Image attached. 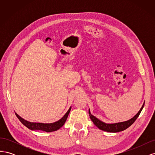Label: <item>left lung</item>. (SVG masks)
Returning <instances> with one entry per match:
<instances>
[{"label": "left lung", "mask_w": 155, "mask_h": 155, "mask_svg": "<svg viewBox=\"0 0 155 155\" xmlns=\"http://www.w3.org/2000/svg\"><path fill=\"white\" fill-rule=\"evenodd\" d=\"M144 104L145 102H143V104L142 106L141 109H140V110L138 112V113L136 114L133 118L127 121H121V122H118V123L106 124L104 122V121H102L99 119L96 118L94 116L91 114L90 109L88 110V114H89V116H90L91 118V120L92 121V122L94 124V125L97 127L99 128L100 130L107 131V132H109V133H118V132H120V131L124 130L126 129H127L134 122L135 120H137L138 117L139 116L140 112H141V111L142 110L143 108L144 107Z\"/></svg>", "instance_id": "left-lung-1"}]
</instances>
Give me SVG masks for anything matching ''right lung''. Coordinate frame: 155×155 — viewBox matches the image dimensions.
<instances>
[{"label": "right lung", "mask_w": 155, "mask_h": 155, "mask_svg": "<svg viewBox=\"0 0 155 155\" xmlns=\"http://www.w3.org/2000/svg\"><path fill=\"white\" fill-rule=\"evenodd\" d=\"M71 108H72L71 107L69 108V109L66 112V114H65L59 120L55 121V122L50 123V124L30 122V121H28L25 119H23L22 117H21L19 115L17 114L16 112H15V115L18 118V119L20 120L21 122L29 129L32 130H42V131H45V132H46V133H50V132H53V131L57 130L59 129L61 127H62L68 118V116L70 113V110H71Z\"/></svg>", "instance_id": "1"}]
</instances>
